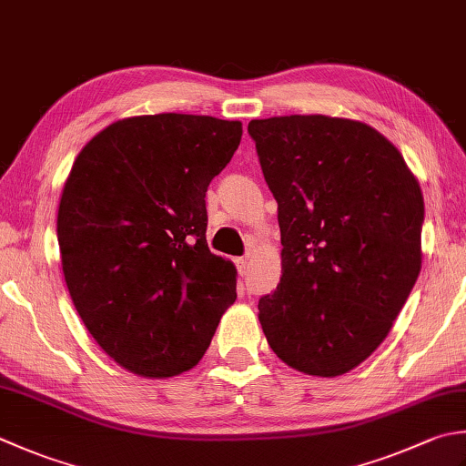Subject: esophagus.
Segmentation results:
<instances>
[{
    "instance_id": "34e87169",
    "label": "esophagus",
    "mask_w": 466,
    "mask_h": 466,
    "mask_svg": "<svg viewBox=\"0 0 466 466\" xmlns=\"http://www.w3.org/2000/svg\"><path fill=\"white\" fill-rule=\"evenodd\" d=\"M236 267H238V272H240V275H246V272H248L250 262H248V258H246V257H242V258H236Z\"/></svg>"
}]
</instances>
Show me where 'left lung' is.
Segmentation results:
<instances>
[{"mask_svg":"<svg viewBox=\"0 0 466 466\" xmlns=\"http://www.w3.org/2000/svg\"><path fill=\"white\" fill-rule=\"evenodd\" d=\"M248 133L282 244L262 331L293 370L341 376L380 348L420 275V184L394 143L353 118H254Z\"/></svg>","mask_w":466,"mask_h":466,"instance_id":"left-lung-1","label":"left lung"}]
</instances>
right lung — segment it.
I'll list each match as a JSON object with an SVG mask.
<instances>
[{
	"label": "right lung",
	"mask_w": 466,
	"mask_h": 466,
	"mask_svg": "<svg viewBox=\"0 0 466 466\" xmlns=\"http://www.w3.org/2000/svg\"><path fill=\"white\" fill-rule=\"evenodd\" d=\"M240 139V121L127 116L96 133L68 173L64 280L100 350L135 376L194 368L236 300V267L208 248L204 198Z\"/></svg>",
	"instance_id": "obj_1"
}]
</instances>
